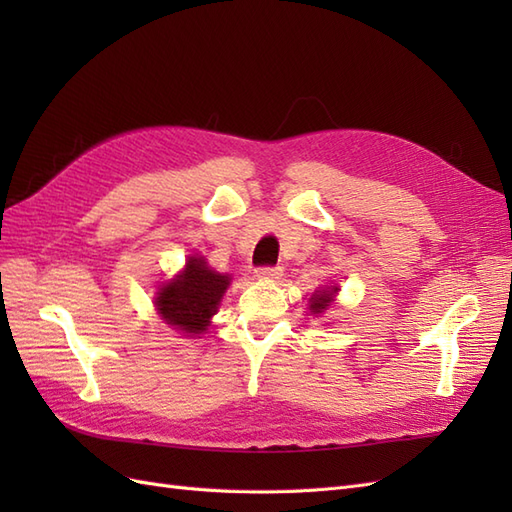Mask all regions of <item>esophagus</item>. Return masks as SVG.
<instances>
[{
  "mask_svg": "<svg viewBox=\"0 0 512 512\" xmlns=\"http://www.w3.org/2000/svg\"><path fill=\"white\" fill-rule=\"evenodd\" d=\"M258 280H280L282 267H260L256 269Z\"/></svg>",
  "mask_w": 512,
  "mask_h": 512,
  "instance_id": "esophagus-1",
  "label": "esophagus"
}]
</instances>
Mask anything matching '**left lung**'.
Segmentation results:
<instances>
[{
  "instance_id": "obj_1",
  "label": "left lung",
  "mask_w": 512,
  "mask_h": 512,
  "mask_svg": "<svg viewBox=\"0 0 512 512\" xmlns=\"http://www.w3.org/2000/svg\"><path fill=\"white\" fill-rule=\"evenodd\" d=\"M337 286H331V288H322V290H316L312 294V299H309V309H312L314 314H322L324 309H329L333 297L337 294Z\"/></svg>"
}]
</instances>
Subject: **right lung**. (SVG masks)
Wrapping results in <instances>:
<instances>
[{
	"mask_svg": "<svg viewBox=\"0 0 512 512\" xmlns=\"http://www.w3.org/2000/svg\"><path fill=\"white\" fill-rule=\"evenodd\" d=\"M228 284V275L215 273L203 258L190 256L177 280L160 288L156 299L158 312L175 329L192 335L203 333L209 327V318L218 312Z\"/></svg>",
	"mask_w": 512,
	"mask_h": 512,
	"instance_id": "right-lung-1",
	"label": "right lung"
}]
</instances>
